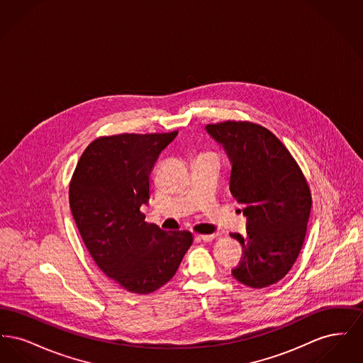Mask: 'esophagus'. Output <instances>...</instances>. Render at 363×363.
Segmentation results:
<instances>
[{
	"mask_svg": "<svg viewBox=\"0 0 363 363\" xmlns=\"http://www.w3.org/2000/svg\"><path fill=\"white\" fill-rule=\"evenodd\" d=\"M215 237H216L215 234H199V235H196V238H197V240L204 242L212 241Z\"/></svg>",
	"mask_w": 363,
	"mask_h": 363,
	"instance_id": "34e87169",
	"label": "esophagus"
}]
</instances>
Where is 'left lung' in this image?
<instances>
[{"label": "left lung", "instance_id": "left-lung-1", "mask_svg": "<svg viewBox=\"0 0 363 363\" xmlns=\"http://www.w3.org/2000/svg\"><path fill=\"white\" fill-rule=\"evenodd\" d=\"M206 130L231 163L230 191L246 216L240 264L231 271L252 289L275 284L291 269L305 241L311 216L309 185L284 144L253 122L209 123Z\"/></svg>", "mask_w": 363, "mask_h": 363}]
</instances>
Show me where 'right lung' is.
<instances>
[{"label": "right lung", "mask_w": 363, "mask_h": 363, "mask_svg": "<svg viewBox=\"0 0 363 363\" xmlns=\"http://www.w3.org/2000/svg\"><path fill=\"white\" fill-rule=\"evenodd\" d=\"M178 135L104 136L80 157L69 185V206L84 245L102 269L130 293H154L175 275L193 242L189 231H164L145 222L150 175Z\"/></svg>", "instance_id": "obj_1"}]
</instances>
